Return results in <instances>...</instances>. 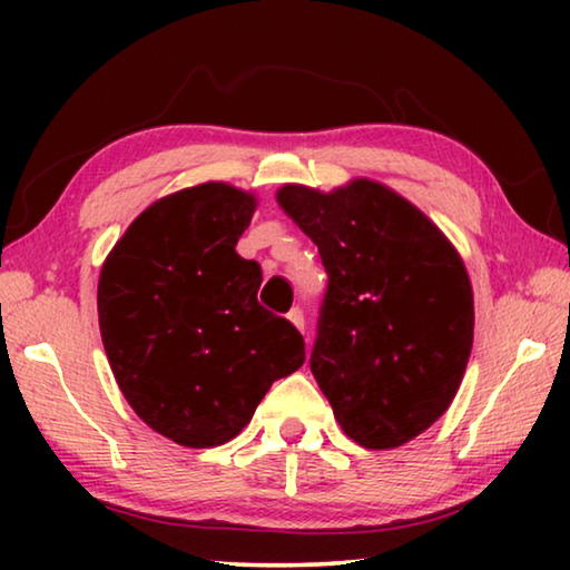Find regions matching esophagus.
Here are the masks:
<instances>
[{
    "instance_id": "34e87169",
    "label": "esophagus",
    "mask_w": 570,
    "mask_h": 570,
    "mask_svg": "<svg viewBox=\"0 0 570 570\" xmlns=\"http://www.w3.org/2000/svg\"><path fill=\"white\" fill-rule=\"evenodd\" d=\"M286 316H288V322H292L298 332H304V312H302V308L294 306Z\"/></svg>"
}]
</instances>
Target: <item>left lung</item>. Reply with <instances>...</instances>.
<instances>
[{
    "label": "left lung",
    "instance_id": "1",
    "mask_svg": "<svg viewBox=\"0 0 570 570\" xmlns=\"http://www.w3.org/2000/svg\"><path fill=\"white\" fill-rule=\"evenodd\" d=\"M330 276L308 366L336 422L370 450L417 438L455 400L472 350V286L455 246L400 193L356 178L278 188Z\"/></svg>",
    "mask_w": 570,
    "mask_h": 570
}]
</instances>
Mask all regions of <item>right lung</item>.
Returning <instances> with one entry per match:
<instances>
[{
  "label": "right lung",
  "mask_w": 570,
  "mask_h": 570,
  "mask_svg": "<svg viewBox=\"0 0 570 570\" xmlns=\"http://www.w3.org/2000/svg\"><path fill=\"white\" fill-rule=\"evenodd\" d=\"M256 198L200 183L156 200L98 284L110 370L135 414L183 448H216L304 364V336L258 304L262 266L236 254Z\"/></svg>",
  "instance_id": "add662e5"
}]
</instances>
